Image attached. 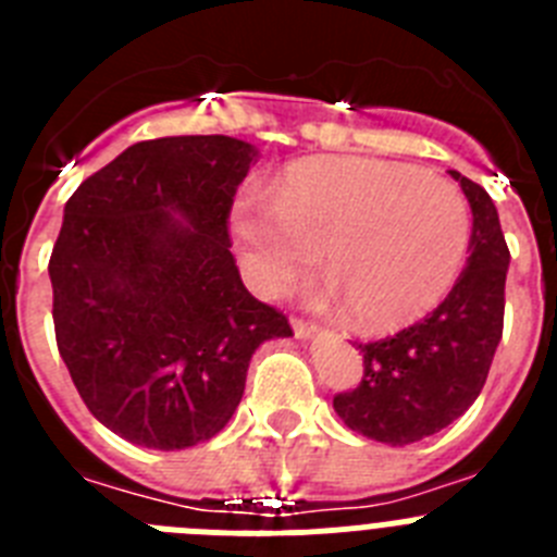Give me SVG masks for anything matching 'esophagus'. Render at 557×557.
Wrapping results in <instances>:
<instances>
[{"instance_id":"esophagus-1","label":"esophagus","mask_w":557,"mask_h":557,"mask_svg":"<svg viewBox=\"0 0 557 557\" xmlns=\"http://www.w3.org/2000/svg\"><path fill=\"white\" fill-rule=\"evenodd\" d=\"M293 332L298 339H309L314 332H318V326L309 321H301V318H293Z\"/></svg>"}]
</instances>
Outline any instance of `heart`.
Returning a JSON list of instances; mask_svg holds the SVG:
<instances>
[{"instance_id": "obj_1", "label": "heart", "mask_w": 557, "mask_h": 557, "mask_svg": "<svg viewBox=\"0 0 557 557\" xmlns=\"http://www.w3.org/2000/svg\"><path fill=\"white\" fill-rule=\"evenodd\" d=\"M231 228L250 284L278 295L318 262L326 293L362 332H396L444 301L471 245L451 181L379 159H312L275 184L273 203L236 200Z\"/></svg>"}]
</instances>
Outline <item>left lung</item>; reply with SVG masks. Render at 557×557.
<instances>
[{
  "label": "left lung",
  "instance_id": "obj_1",
  "mask_svg": "<svg viewBox=\"0 0 557 557\" xmlns=\"http://www.w3.org/2000/svg\"><path fill=\"white\" fill-rule=\"evenodd\" d=\"M471 206L466 270L424 321L376 343H359L362 379L334 396L348 430L387 446L416 444L462 416L480 396L505 321L510 250L491 195L449 170Z\"/></svg>",
  "mask_w": 557,
  "mask_h": 557
}]
</instances>
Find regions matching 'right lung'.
I'll list each match as a JSON object with an SVG mask.
<instances>
[{
  "instance_id": "1",
  "label": "right lung",
  "mask_w": 557,
  "mask_h": 557,
  "mask_svg": "<svg viewBox=\"0 0 557 557\" xmlns=\"http://www.w3.org/2000/svg\"><path fill=\"white\" fill-rule=\"evenodd\" d=\"M256 159L231 136L139 141L63 206L49 259L58 351L91 416L131 444L214 437L256 348L293 337L228 250L231 203Z\"/></svg>"
}]
</instances>
